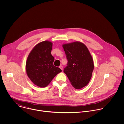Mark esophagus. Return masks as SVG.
Returning a JSON list of instances; mask_svg holds the SVG:
<instances>
[{
  "label": "esophagus",
  "instance_id": "esophagus-1",
  "mask_svg": "<svg viewBox=\"0 0 124 124\" xmlns=\"http://www.w3.org/2000/svg\"><path fill=\"white\" fill-rule=\"evenodd\" d=\"M59 68H60L62 70H63V66H62V65H60V66H59Z\"/></svg>",
  "mask_w": 124,
  "mask_h": 124
}]
</instances>
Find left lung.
<instances>
[{"label":"left lung","mask_w":124,"mask_h":124,"mask_svg":"<svg viewBox=\"0 0 124 124\" xmlns=\"http://www.w3.org/2000/svg\"><path fill=\"white\" fill-rule=\"evenodd\" d=\"M62 46L68 60L64 72L74 88L81 89L88 84L92 77L94 67L92 57L81 42L64 44Z\"/></svg>","instance_id":"left-lung-1"}]
</instances>
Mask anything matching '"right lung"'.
I'll return each instance as SVG.
<instances>
[{"instance_id":"obj_1","label":"right lung","mask_w":124,"mask_h":124,"mask_svg":"<svg viewBox=\"0 0 124 124\" xmlns=\"http://www.w3.org/2000/svg\"><path fill=\"white\" fill-rule=\"evenodd\" d=\"M52 43L42 42L30 52L26 63V73L32 82L40 87H45L58 74L62 72L54 65V58L51 54Z\"/></svg>"}]
</instances>
